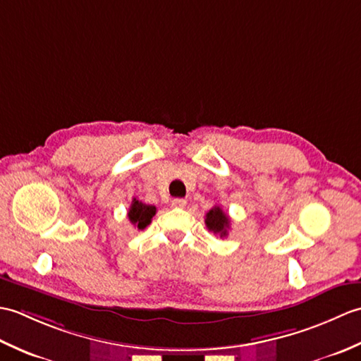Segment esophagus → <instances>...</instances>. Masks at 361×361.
<instances>
[{
  "label": "esophagus",
  "instance_id": "obj_1",
  "mask_svg": "<svg viewBox=\"0 0 361 361\" xmlns=\"http://www.w3.org/2000/svg\"><path fill=\"white\" fill-rule=\"evenodd\" d=\"M185 206H186L185 198H173L172 200V208H175V209H181V208H185Z\"/></svg>",
  "mask_w": 361,
  "mask_h": 361
}]
</instances>
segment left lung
I'll list each match as a JSON object with an SVG mask.
<instances>
[{"mask_svg": "<svg viewBox=\"0 0 361 361\" xmlns=\"http://www.w3.org/2000/svg\"><path fill=\"white\" fill-rule=\"evenodd\" d=\"M204 224H206V228H208L214 234L225 237L228 234L229 226H231V220H229L226 212H224V209H221L220 206H214V208L206 214Z\"/></svg>", "mask_w": 361, "mask_h": 361, "instance_id": "8db88e82", "label": "left lung"}]
</instances>
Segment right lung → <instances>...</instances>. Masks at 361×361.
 Returning <instances> with one entry per match:
<instances>
[{
  "label": "right lung",
  "mask_w": 361,
  "mask_h": 361,
  "mask_svg": "<svg viewBox=\"0 0 361 361\" xmlns=\"http://www.w3.org/2000/svg\"><path fill=\"white\" fill-rule=\"evenodd\" d=\"M157 214V208L152 204H145L140 200L133 198L132 204H130L128 209V220L130 224L136 226L137 229H144L147 225H150V221L153 216Z\"/></svg>",
  "instance_id": "obj_1"
}]
</instances>
